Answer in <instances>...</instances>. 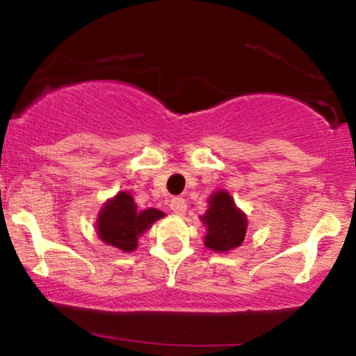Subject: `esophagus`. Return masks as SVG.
I'll return each mask as SVG.
<instances>
[{
    "label": "esophagus",
    "mask_w": 356,
    "mask_h": 356,
    "mask_svg": "<svg viewBox=\"0 0 356 356\" xmlns=\"http://www.w3.org/2000/svg\"><path fill=\"white\" fill-rule=\"evenodd\" d=\"M170 209L172 213L179 214V216H182V214H186L187 211V202L184 197H174L170 201Z\"/></svg>",
    "instance_id": "34e87169"
}]
</instances>
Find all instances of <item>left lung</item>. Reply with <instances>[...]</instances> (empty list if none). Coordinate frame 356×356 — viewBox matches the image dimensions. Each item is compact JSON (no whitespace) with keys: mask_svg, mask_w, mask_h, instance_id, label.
<instances>
[{"mask_svg":"<svg viewBox=\"0 0 356 356\" xmlns=\"http://www.w3.org/2000/svg\"><path fill=\"white\" fill-rule=\"evenodd\" d=\"M208 211L201 216L206 225L204 245L214 252H229L240 247L247 233V216L236 208L235 201L226 191L211 194Z\"/></svg>","mask_w":356,"mask_h":356,"instance_id":"left-lung-1","label":"left lung"}]
</instances>
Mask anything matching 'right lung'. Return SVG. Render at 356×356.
<instances>
[{
  "label": "right lung",
  "instance_id": "right-lung-1",
  "mask_svg": "<svg viewBox=\"0 0 356 356\" xmlns=\"http://www.w3.org/2000/svg\"><path fill=\"white\" fill-rule=\"evenodd\" d=\"M163 216L155 208L138 211L131 194L121 191L101 208L96 221L97 236L121 252H134L138 247V236Z\"/></svg>",
  "mask_w": 356,
  "mask_h": 356
}]
</instances>
